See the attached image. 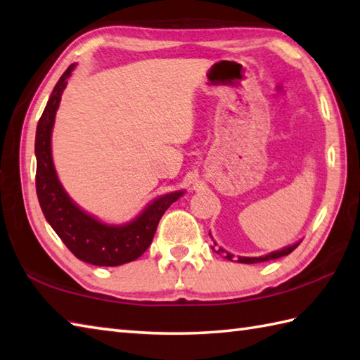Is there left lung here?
<instances>
[{
	"instance_id": "obj_1",
	"label": "left lung",
	"mask_w": 360,
	"mask_h": 360,
	"mask_svg": "<svg viewBox=\"0 0 360 360\" xmlns=\"http://www.w3.org/2000/svg\"><path fill=\"white\" fill-rule=\"evenodd\" d=\"M298 245H300V243H295V245H292V246H287V248H284V250L270 252V255L262 256V257H238V259H237V262H240V264H257V262H265V260L279 259V257H283V256L290 255V252H292L295 248H297ZM212 250L217 252V255H223V252H224L221 248H217V243H215V242H214ZM224 255H226L224 257H226L228 260H232V259H234V256L229 255V252H224Z\"/></svg>"
}]
</instances>
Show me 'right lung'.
I'll list each match as a JSON object with an SVG mask.
<instances>
[{
    "label": "right lung",
    "mask_w": 360,
    "mask_h": 360,
    "mask_svg": "<svg viewBox=\"0 0 360 360\" xmlns=\"http://www.w3.org/2000/svg\"><path fill=\"white\" fill-rule=\"evenodd\" d=\"M75 68L70 65L56 84L35 132V188L41 212L56 234L73 255L84 262L100 266H117L139 259L151 245L154 232L165 210L182 192L168 193L151 202L136 220L124 226H109L82 212L63 192L51 158V131L56 110Z\"/></svg>",
    "instance_id": "obj_1"
}]
</instances>
